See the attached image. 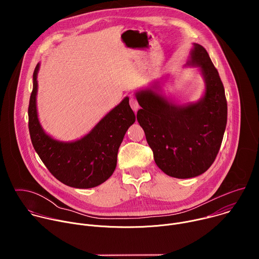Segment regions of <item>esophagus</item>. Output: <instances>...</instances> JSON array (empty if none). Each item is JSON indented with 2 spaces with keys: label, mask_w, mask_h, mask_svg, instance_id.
Instances as JSON below:
<instances>
[{
  "label": "esophagus",
  "mask_w": 259,
  "mask_h": 259,
  "mask_svg": "<svg viewBox=\"0 0 259 259\" xmlns=\"http://www.w3.org/2000/svg\"><path fill=\"white\" fill-rule=\"evenodd\" d=\"M130 106L132 107V109L134 110V112H137L138 108H139L138 101H137L135 98H131V99H130Z\"/></svg>",
  "instance_id": "1"
}]
</instances>
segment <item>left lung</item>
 Masks as SVG:
<instances>
[{
  "instance_id": "left-lung-1",
  "label": "left lung",
  "mask_w": 259,
  "mask_h": 259,
  "mask_svg": "<svg viewBox=\"0 0 259 259\" xmlns=\"http://www.w3.org/2000/svg\"><path fill=\"white\" fill-rule=\"evenodd\" d=\"M188 64L200 67L206 82L205 95L198 102L181 106L152 88L136 92L141 106L137 121L155 162L164 173L176 178L196 177L210 168L228 120L225 87L206 49L195 44ZM153 88L159 89L157 85Z\"/></svg>"
}]
</instances>
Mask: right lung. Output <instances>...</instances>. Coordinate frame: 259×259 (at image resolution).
I'll return each instance as SVG.
<instances>
[{
	"mask_svg": "<svg viewBox=\"0 0 259 259\" xmlns=\"http://www.w3.org/2000/svg\"><path fill=\"white\" fill-rule=\"evenodd\" d=\"M39 64L33 71V86L28 105V130L33 149L50 173L60 182L76 189L99 186L114 173L119 147L135 115L126 97L83 138L61 142L47 135L36 114Z\"/></svg>",
	"mask_w": 259,
	"mask_h": 259,
	"instance_id": "obj_1",
	"label": "right lung"
}]
</instances>
